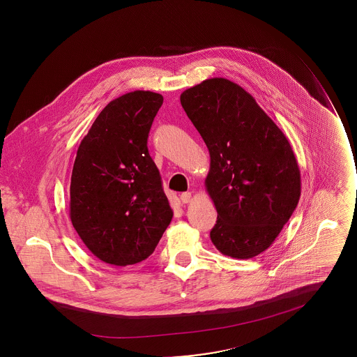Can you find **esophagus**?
<instances>
[{
    "mask_svg": "<svg viewBox=\"0 0 357 357\" xmlns=\"http://www.w3.org/2000/svg\"><path fill=\"white\" fill-rule=\"evenodd\" d=\"M181 201H182V204H188L191 201V192H182Z\"/></svg>",
    "mask_w": 357,
    "mask_h": 357,
    "instance_id": "esophagus-1",
    "label": "esophagus"
}]
</instances>
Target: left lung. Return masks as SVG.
<instances>
[{
	"label": "left lung",
	"instance_id": "8db88e82",
	"mask_svg": "<svg viewBox=\"0 0 357 357\" xmlns=\"http://www.w3.org/2000/svg\"><path fill=\"white\" fill-rule=\"evenodd\" d=\"M181 104L210 153L206 190L218 218L210 231L223 255L265 252L297 207L301 176L287 136L242 86L207 79Z\"/></svg>",
	"mask_w": 357,
	"mask_h": 357
}]
</instances>
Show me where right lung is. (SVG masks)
<instances>
[{
  "mask_svg": "<svg viewBox=\"0 0 357 357\" xmlns=\"http://www.w3.org/2000/svg\"><path fill=\"white\" fill-rule=\"evenodd\" d=\"M163 96L128 92L108 102L76 153L69 217L89 252L116 266L153 255L172 220L147 139Z\"/></svg>",
  "mask_w": 357,
  "mask_h": 357,
  "instance_id": "add662e5",
  "label": "right lung"
}]
</instances>
